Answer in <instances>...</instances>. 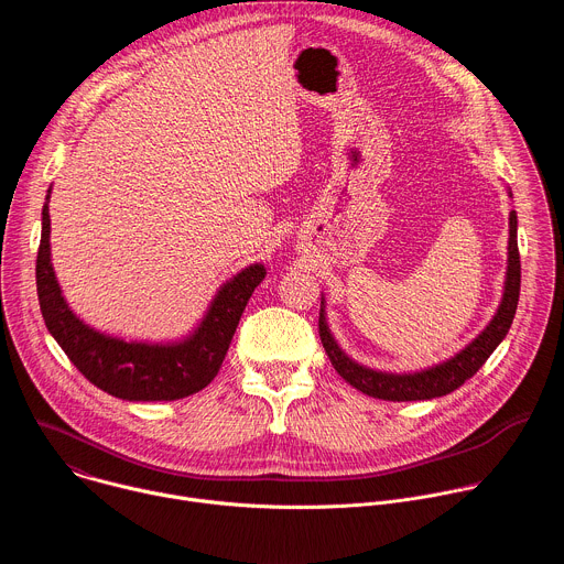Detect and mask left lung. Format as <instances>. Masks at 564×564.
<instances>
[{
	"instance_id": "left-lung-1",
	"label": "left lung",
	"mask_w": 564,
	"mask_h": 564,
	"mask_svg": "<svg viewBox=\"0 0 564 564\" xmlns=\"http://www.w3.org/2000/svg\"><path fill=\"white\" fill-rule=\"evenodd\" d=\"M520 299V252H518V216L516 212L509 214V261H507V279H505V292L502 301L498 305L496 316L491 324L481 330L464 350H459L455 357L420 370V372H381L366 368L357 361H352L335 341L328 324H326V310L321 307L318 312V337L324 344L335 370L357 390H361L368 397L386 399V401H417V399H433L444 397L453 390H457L466 379H470L485 361L491 357V352L502 344L507 337L513 316L518 310ZM324 303V301H321Z\"/></svg>"
}]
</instances>
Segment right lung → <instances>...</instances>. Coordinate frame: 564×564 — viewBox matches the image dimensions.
<instances>
[{
	"mask_svg": "<svg viewBox=\"0 0 564 564\" xmlns=\"http://www.w3.org/2000/svg\"><path fill=\"white\" fill-rule=\"evenodd\" d=\"M48 198L42 209L37 299L44 324L70 364L100 390L127 401H174L203 390L227 355L236 326L265 268L254 263L220 285L198 328L174 344L124 341L87 326L62 296L51 263Z\"/></svg>",
	"mask_w": 564,
	"mask_h": 564,
	"instance_id": "add662e5",
	"label": "right lung"
}]
</instances>
